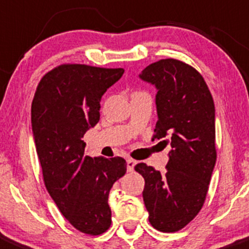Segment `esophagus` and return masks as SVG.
Listing matches in <instances>:
<instances>
[{
    "mask_svg": "<svg viewBox=\"0 0 249 249\" xmlns=\"http://www.w3.org/2000/svg\"><path fill=\"white\" fill-rule=\"evenodd\" d=\"M135 160H127V171H129V173H132L133 170H134V166H135Z\"/></svg>",
    "mask_w": 249,
    "mask_h": 249,
    "instance_id": "34e87169",
    "label": "esophagus"
}]
</instances>
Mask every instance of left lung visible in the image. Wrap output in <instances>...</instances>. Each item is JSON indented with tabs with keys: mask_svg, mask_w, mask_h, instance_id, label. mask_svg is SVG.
<instances>
[{
	"mask_svg": "<svg viewBox=\"0 0 249 249\" xmlns=\"http://www.w3.org/2000/svg\"><path fill=\"white\" fill-rule=\"evenodd\" d=\"M139 78L157 89L153 139H163L171 150L164 175L145 163L135 171L145 178L142 198L151 225L175 232L199 213L206 198L217 158L214 103L200 73L181 61H158Z\"/></svg>",
	"mask_w": 249,
	"mask_h": 249,
	"instance_id": "1",
	"label": "left lung"
}]
</instances>
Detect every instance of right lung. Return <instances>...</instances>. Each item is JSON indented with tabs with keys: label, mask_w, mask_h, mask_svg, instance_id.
I'll use <instances>...</instances> for the list:
<instances>
[{
	"label": "right lung",
	"mask_w": 249,
	"mask_h": 249,
	"mask_svg": "<svg viewBox=\"0 0 249 249\" xmlns=\"http://www.w3.org/2000/svg\"><path fill=\"white\" fill-rule=\"evenodd\" d=\"M124 73L122 68L58 66L43 76L32 101V133L45 187L61 213L84 234L109 229V192L127 171L121 157L85 156L83 140L98 124L103 94Z\"/></svg>",
	"instance_id": "1"
}]
</instances>
